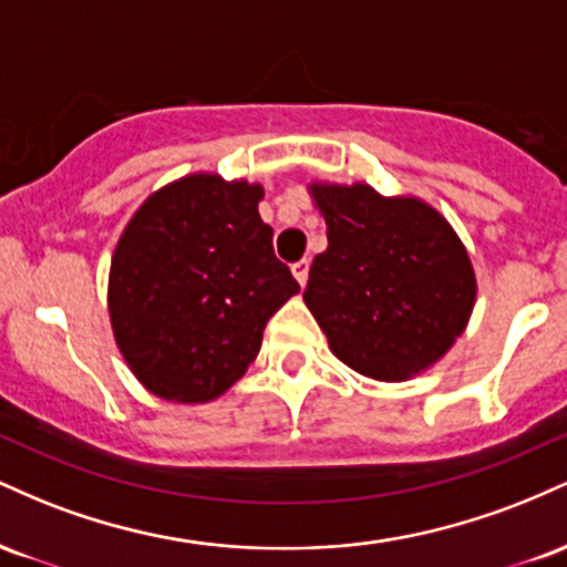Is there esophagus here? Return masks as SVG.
<instances>
[{
    "label": "esophagus",
    "instance_id": "obj_1",
    "mask_svg": "<svg viewBox=\"0 0 567 567\" xmlns=\"http://www.w3.org/2000/svg\"><path fill=\"white\" fill-rule=\"evenodd\" d=\"M292 277L298 279V285H306V279H309V261H306V258H301V261H296L292 264Z\"/></svg>",
    "mask_w": 567,
    "mask_h": 567
}]
</instances>
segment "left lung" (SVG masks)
<instances>
[{"instance_id": "left-lung-1", "label": "left lung", "mask_w": 567, "mask_h": 567, "mask_svg": "<svg viewBox=\"0 0 567 567\" xmlns=\"http://www.w3.org/2000/svg\"><path fill=\"white\" fill-rule=\"evenodd\" d=\"M328 250L303 301L330 349L357 373L405 381L437 362L470 322L474 269L445 218L421 199H386L365 184L311 186Z\"/></svg>"}]
</instances>
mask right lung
<instances>
[{
	"label": "right lung",
	"instance_id": "1",
	"mask_svg": "<svg viewBox=\"0 0 567 567\" xmlns=\"http://www.w3.org/2000/svg\"><path fill=\"white\" fill-rule=\"evenodd\" d=\"M261 186L188 175L120 237L109 315L130 370L162 400L207 402L256 360L266 322L301 290L258 216Z\"/></svg>",
	"mask_w": 567,
	"mask_h": 567
}]
</instances>
